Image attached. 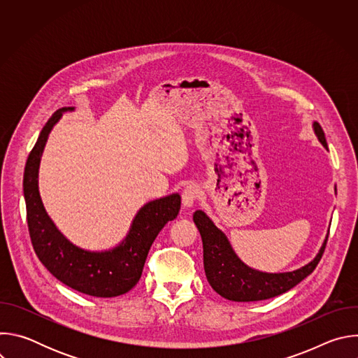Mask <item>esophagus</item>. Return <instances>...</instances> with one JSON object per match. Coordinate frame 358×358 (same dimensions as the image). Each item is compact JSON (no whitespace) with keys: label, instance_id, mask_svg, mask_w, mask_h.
<instances>
[{"label":"esophagus","instance_id":"obj_1","mask_svg":"<svg viewBox=\"0 0 358 358\" xmlns=\"http://www.w3.org/2000/svg\"><path fill=\"white\" fill-rule=\"evenodd\" d=\"M199 196V189L196 185H188L184 191H182V207L184 208H191L194 206V202L198 199Z\"/></svg>","mask_w":358,"mask_h":358}]
</instances>
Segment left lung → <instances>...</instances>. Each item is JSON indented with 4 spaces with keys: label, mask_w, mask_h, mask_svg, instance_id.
I'll use <instances>...</instances> for the list:
<instances>
[{
    "label": "left lung",
    "mask_w": 358,
    "mask_h": 358,
    "mask_svg": "<svg viewBox=\"0 0 358 358\" xmlns=\"http://www.w3.org/2000/svg\"><path fill=\"white\" fill-rule=\"evenodd\" d=\"M313 129L319 141L327 148V141L322 126L315 122ZM192 218L202 239L206 276L211 287L218 294L232 301L265 300L290 290L316 269L323 257L329 238L327 232L319 253L308 265L290 272L268 273L245 265L236 257L225 234L215 227L206 213L198 210L194 213Z\"/></svg>",
    "instance_id": "obj_1"
}]
</instances>
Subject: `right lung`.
Returning a JSON list of instances; mask_svg holds the SVG:
<instances>
[{
	"mask_svg": "<svg viewBox=\"0 0 358 358\" xmlns=\"http://www.w3.org/2000/svg\"><path fill=\"white\" fill-rule=\"evenodd\" d=\"M58 109L43 126L24 171V198L31 242L42 265L66 286L94 297H115L133 289L144 268L150 246L169 221L177 218L181 196L171 194L147 202L136 214L127 236L113 249L85 250L69 242L45 211L38 173L48 136L65 112Z\"/></svg>",
	"mask_w": 358,
	"mask_h": 358,
	"instance_id": "right-lung-1",
	"label": "right lung"
}]
</instances>
